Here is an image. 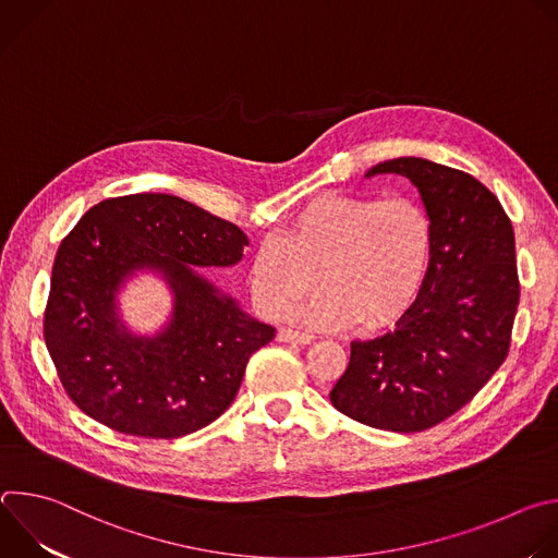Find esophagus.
Wrapping results in <instances>:
<instances>
[{
	"mask_svg": "<svg viewBox=\"0 0 558 558\" xmlns=\"http://www.w3.org/2000/svg\"><path fill=\"white\" fill-rule=\"evenodd\" d=\"M278 340L280 342H291V344H311L313 336L300 333V331H293V329H280L278 331Z\"/></svg>",
	"mask_w": 558,
	"mask_h": 558,
	"instance_id": "34e87169",
	"label": "esophagus"
}]
</instances>
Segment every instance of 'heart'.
Returning a JSON list of instances; mask_svg holds the SVG:
<instances>
[{"instance_id": "b5f03b06", "label": "heart", "mask_w": 558, "mask_h": 558, "mask_svg": "<svg viewBox=\"0 0 558 558\" xmlns=\"http://www.w3.org/2000/svg\"><path fill=\"white\" fill-rule=\"evenodd\" d=\"M433 220L409 196L323 194L308 201L250 265L258 311L284 317L320 287L304 317L325 329H384L402 317L426 280Z\"/></svg>"}]
</instances>
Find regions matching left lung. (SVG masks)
<instances>
[{
    "label": "left lung",
    "instance_id": "8db88e82",
    "mask_svg": "<svg viewBox=\"0 0 558 558\" xmlns=\"http://www.w3.org/2000/svg\"><path fill=\"white\" fill-rule=\"evenodd\" d=\"M375 174H402L420 190L433 258L395 331L351 342L329 397L360 424L417 433L463 409L508 357L521 293L514 229L499 198L461 170L402 156L366 172Z\"/></svg>",
    "mask_w": 558,
    "mask_h": 558
}]
</instances>
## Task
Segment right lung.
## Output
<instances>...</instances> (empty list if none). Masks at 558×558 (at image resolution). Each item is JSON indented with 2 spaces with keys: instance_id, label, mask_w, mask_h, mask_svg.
<instances>
[{
  "instance_id": "1",
  "label": "right lung",
  "mask_w": 558,
  "mask_h": 558,
  "mask_svg": "<svg viewBox=\"0 0 558 558\" xmlns=\"http://www.w3.org/2000/svg\"><path fill=\"white\" fill-rule=\"evenodd\" d=\"M250 245L241 227L170 194L101 201L63 238L44 311V340L65 395L123 435L174 439L220 417L250 357L276 336L194 267H231ZM136 268L175 291L163 335L136 339L113 295Z\"/></svg>"
}]
</instances>
